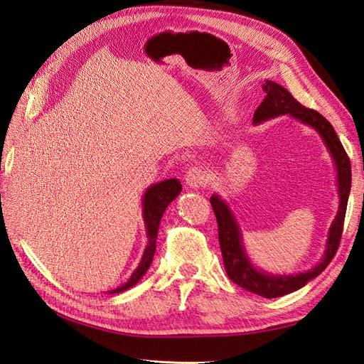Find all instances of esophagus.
I'll return each instance as SVG.
<instances>
[{"label": "esophagus", "mask_w": 364, "mask_h": 364, "mask_svg": "<svg viewBox=\"0 0 364 364\" xmlns=\"http://www.w3.org/2000/svg\"><path fill=\"white\" fill-rule=\"evenodd\" d=\"M208 182V173L202 168L193 167L185 174V183L190 186V188H200L205 186Z\"/></svg>", "instance_id": "34e87169"}]
</instances>
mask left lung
<instances>
[{"label": "left lung", "mask_w": 364, "mask_h": 364, "mask_svg": "<svg viewBox=\"0 0 364 364\" xmlns=\"http://www.w3.org/2000/svg\"><path fill=\"white\" fill-rule=\"evenodd\" d=\"M262 91L266 92V98H264L262 103L257 107L255 114H253V123H261V121L267 118L290 114L294 118L301 119L302 123L314 127L323 138L328 150L331 151L334 158L340 194L338 213L331 229H329L326 252L322 262H318L311 270L299 274H291V277H273V274L261 273L253 267L246 257L243 246H241V234L234 215L230 214L228 205L222 199H218L217 196L211 197V205L218 225L220 249H222L228 277L230 281L240 285L241 289L272 299V297H279L299 290L308 281L321 274L334 258L340 245L341 234H343L348 197L350 191V161L343 146H341L336 130L323 115L314 111V109L301 105L284 86L274 82L267 80L262 85Z\"/></svg>", "instance_id": "left-lung-1"}]
</instances>
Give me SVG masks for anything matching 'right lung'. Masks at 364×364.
<instances>
[{
	"mask_svg": "<svg viewBox=\"0 0 364 364\" xmlns=\"http://www.w3.org/2000/svg\"><path fill=\"white\" fill-rule=\"evenodd\" d=\"M181 190L182 186L178 179H168L150 186V188L146 191L144 200H142V205H144V209H142L144 213L142 214H144V222L147 226V235H149L147 247L144 250V255L141 258L138 269L134 272V274H132L130 279L124 285H121V287L112 290L111 293H121L130 287H134V285L142 278V274L147 272L153 259V253L156 250V237H158V229H159L162 214L165 211V208L168 206V203L181 193Z\"/></svg>",
	"mask_w": 364,
	"mask_h": 364,
	"instance_id": "1",
	"label": "right lung"
}]
</instances>
